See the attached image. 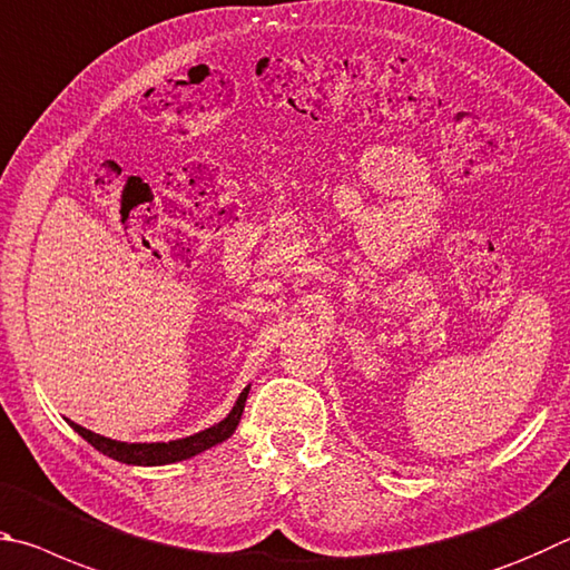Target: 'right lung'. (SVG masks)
I'll return each mask as SVG.
<instances>
[{
	"label": "right lung",
	"instance_id": "obj_1",
	"mask_svg": "<svg viewBox=\"0 0 570 570\" xmlns=\"http://www.w3.org/2000/svg\"><path fill=\"white\" fill-rule=\"evenodd\" d=\"M247 393H249V385L243 393H239L237 403L233 405V411H229L225 421H219L217 425L207 428V431H199L195 435L179 438V441H169V443H122V441H112V438H105L99 433L87 431V428L77 425L72 421H69V425H72L89 445L97 448V451L105 453L107 458H112V461L127 463V465H167V463L187 461V458H193L197 453L207 451V448L227 441V438L235 433L239 415H243V411H245Z\"/></svg>",
	"mask_w": 570,
	"mask_h": 570
}]
</instances>
